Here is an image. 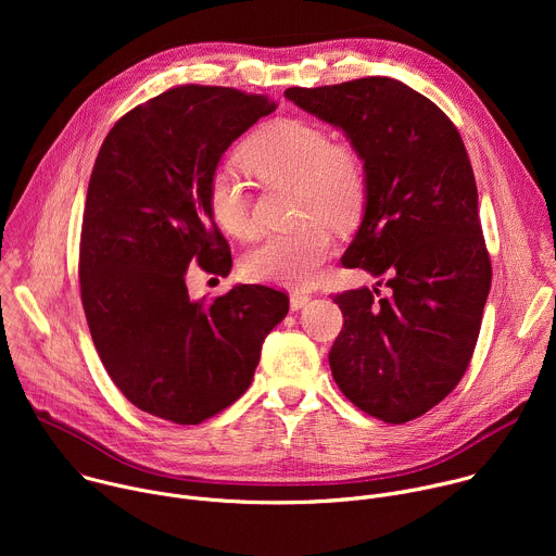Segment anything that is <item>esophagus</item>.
<instances>
[{
	"mask_svg": "<svg viewBox=\"0 0 556 556\" xmlns=\"http://www.w3.org/2000/svg\"><path fill=\"white\" fill-rule=\"evenodd\" d=\"M309 303V296L305 294V292H292L290 294V307L292 309H301V307H305Z\"/></svg>",
	"mask_w": 556,
	"mask_h": 556,
	"instance_id": "1",
	"label": "esophagus"
}]
</instances>
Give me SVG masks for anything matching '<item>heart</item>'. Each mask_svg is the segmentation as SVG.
<instances>
[{"label":"heart","mask_w":556,"mask_h":556,"mask_svg":"<svg viewBox=\"0 0 556 556\" xmlns=\"http://www.w3.org/2000/svg\"><path fill=\"white\" fill-rule=\"evenodd\" d=\"M247 165L266 180L299 182V211L330 226H352L365 204L361 157L334 144L328 129L303 118H275L242 149ZM206 206L219 230L235 240H251L257 224L247 182L232 165H219L206 187ZM332 253V237L321 224L270 235L242 262L249 279L283 288L314 283Z\"/></svg>","instance_id":"heart-1"}]
</instances>
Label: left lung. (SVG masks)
<instances>
[{
  "instance_id": "obj_1",
  "label": "left lung",
  "mask_w": 556,
  "mask_h": 556,
  "mask_svg": "<svg viewBox=\"0 0 556 556\" xmlns=\"http://www.w3.org/2000/svg\"><path fill=\"white\" fill-rule=\"evenodd\" d=\"M286 99L348 136L365 169V213L345 268L384 283L334 296L343 330L330 369L365 414L409 422L462 380L491 290L478 187L457 127L409 86L367 76Z\"/></svg>"
}]
</instances>
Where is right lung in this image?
Segmentation results:
<instances>
[{"label":"right lung","mask_w":556,"mask_h":556,"mask_svg":"<svg viewBox=\"0 0 556 556\" xmlns=\"http://www.w3.org/2000/svg\"><path fill=\"white\" fill-rule=\"evenodd\" d=\"M275 103L232 88L180 86L127 112L90 176L78 279L94 348L125 399L200 425L249 389L262 343L288 314L268 286L193 301L189 264L226 277L230 251L206 187L219 157Z\"/></svg>","instance_id":"right-lung-1"}]
</instances>
